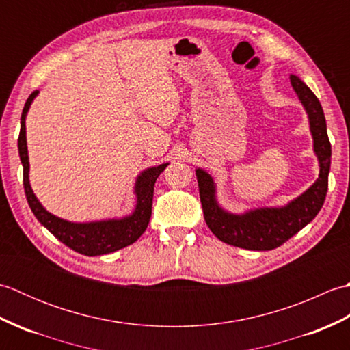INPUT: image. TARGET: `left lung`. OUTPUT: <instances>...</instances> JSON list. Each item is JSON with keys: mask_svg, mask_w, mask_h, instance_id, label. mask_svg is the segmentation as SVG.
Masks as SVG:
<instances>
[{"mask_svg": "<svg viewBox=\"0 0 350 350\" xmlns=\"http://www.w3.org/2000/svg\"><path fill=\"white\" fill-rule=\"evenodd\" d=\"M290 83L308 113L310 129L314 139V152L321 163V173L313 187H310L302 196L284 207H275V209L266 207V209H256L245 215H233L222 211L218 206L215 200L212 177L200 168L196 173L200 202L203 206L207 227L219 241L233 247L252 251L278 248L313 221L323 206L331 168V143L326 132L325 114L316 94L298 77H290Z\"/></svg>", "mask_w": 350, "mask_h": 350, "instance_id": "obj_1", "label": "left lung"}]
</instances>
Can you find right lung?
Listing matches in <instances>:
<instances>
[{
	"label": "right lung",
	"mask_w": 350,
	"mask_h": 350,
	"mask_svg": "<svg viewBox=\"0 0 350 350\" xmlns=\"http://www.w3.org/2000/svg\"><path fill=\"white\" fill-rule=\"evenodd\" d=\"M39 92H33L27 99L24 109L21 116V132L18 138V148L21 162L24 165V189L28 200V204L31 207L34 217L40 221V224L46 227L58 241L73 251L84 256H102L108 252H114L122 250L128 245L135 242L138 237L146 232L148 221L152 217V202H153V187L158 176L162 173L168 163L148 168L138 176L135 183L137 194V206L131 217L123 219H109L99 222H85V224H77L54 217L36 198L34 192L29 187L28 180V153H27V137H25V116L28 108L31 105L33 99Z\"/></svg>",
	"instance_id": "1"
}]
</instances>
